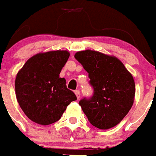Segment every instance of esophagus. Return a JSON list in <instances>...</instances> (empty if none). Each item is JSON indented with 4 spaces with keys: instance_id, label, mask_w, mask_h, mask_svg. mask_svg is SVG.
<instances>
[{
    "instance_id": "1",
    "label": "esophagus",
    "mask_w": 156,
    "mask_h": 156,
    "mask_svg": "<svg viewBox=\"0 0 156 156\" xmlns=\"http://www.w3.org/2000/svg\"><path fill=\"white\" fill-rule=\"evenodd\" d=\"M75 94H76V98H77V99H80V90H75Z\"/></svg>"
}]
</instances>
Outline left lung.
<instances>
[{"label":"left lung","instance_id":"1","mask_svg":"<svg viewBox=\"0 0 156 156\" xmlns=\"http://www.w3.org/2000/svg\"><path fill=\"white\" fill-rule=\"evenodd\" d=\"M75 58L87 71L94 88L92 98L79 101L82 111L98 129L115 127L133 104L135 84L132 74L113 55L87 49L76 53Z\"/></svg>","mask_w":156,"mask_h":156}]
</instances>
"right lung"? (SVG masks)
Instances as JSON below:
<instances>
[{"mask_svg":"<svg viewBox=\"0 0 156 156\" xmlns=\"http://www.w3.org/2000/svg\"><path fill=\"white\" fill-rule=\"evenodd\" d=\"M67 50L43 52L31 57L17 72L15 92L25 115L40 125L54 123L61 118L76 97L66 87L59 74L67 62Z\"/></svg>","mask_w":156,"mask_h":156,"instance_id":"1","label":"right lung"}]
</instances>
